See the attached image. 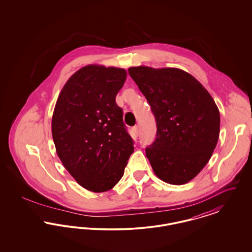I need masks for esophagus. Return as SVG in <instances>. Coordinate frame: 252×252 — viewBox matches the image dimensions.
I'll return each instance as SVG.
<instances>
[{"instance_id":"esophagus-1","label":"esophagus","mask_w":252,"mask_h":252,"mask_svg":"<svg viewBox=\"0 0 252 252\" xmlns=\"http://www.w3.org/2000/svg\"><path fill=\"white\" fill-rule=\"evenodd\" d=\"M132 129H133V132H134L135 136H138V135H139V133H140V129H139V126H135Z\"/></svg>"}]
</instances>
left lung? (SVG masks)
Wrapping results in <instances>:
<instances>
[{
  "label": "left lung",
  "mask_w": 252,
  "mask_h": 252,
  "mask_svg": "<svg viewBox=\"0 0 252 252\" xmlns=\"http://www.w3.org/2000/svg\"><path fill=\"white\" fill-rule=\"evenodd\" d=\"M128 73L155 116V141L145 148L158 179L181 185L208 163L220 132L215 100L192 75L177 68L131 67Z\"/></svg>",
  "instance_id": "obj_1"
}]
</instances>
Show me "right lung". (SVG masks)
<instances>
[{
	"label": "right lung",
	"mask_w": 252,
	"mask_h": 252,
	"mask_svg": "<svg viewBox=\"0 0 252 252\" xmlns=\"http://www.w3.org/2000/svg\"><path fill=\"white\" fill-rule=\"evenodd\" d=\"M126 71L88 65L74 72L58 98L52 135L64 167L83 188L112 189L122 179L134 142L115 98Z\"/></svg>",
	"instance_id": "obj_1"
}]
</instances>
